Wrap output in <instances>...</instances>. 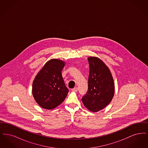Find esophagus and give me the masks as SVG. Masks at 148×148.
Returning <instances> with one entry per match:
<instances>
[{
	"label": "esophagus",
	"instance_id": "obj_1",
	"mask_svg": "<svg viewBox=\"0 0 148 148\" xmlns=\"http://www.w3.org/2000/svg\"><path fill=\"white\" fill-rule=\"evenodd\" d=\"M77 90H78V89H77V87H75V88H74L73 89H71V90H72L73 92H77Z\"/></svg>",
	"mask_w": 148,
	"mask_h": 148
}]
</instances>
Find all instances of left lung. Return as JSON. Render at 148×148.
<instances>
[{
	"label": "left lung",
	"instance_id": "8db88e82",
	"mask_svg": "<svg viewBox=\"0 0 148 148\" xmlns=\"http://www.w3.org/2000/svg\"><path fill=\"white\" fill-rule=\"evenodd\" d=\"M88 89L82 97L85 106L92 112L103 109L112 101L114 94V83L108 67L98 58L90 56Z\"/></svg>",
	"mask_w": 148,
	"mask_h": 148
}]
</instances>
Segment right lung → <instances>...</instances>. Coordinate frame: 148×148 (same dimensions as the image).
<instances>
[{"instance_id":"add662e5","label":"right lung","mask_w":148,"mask_h":148,"mask_svg":"<svg viewBox=\"0 0 148 148\" xmlns=\"http://www.w3.org/2000/svg\"><path fill=\"white\" fill-rule=\"evenodd\" d=\"M65 62L53 59L45 64L33 82L32 93L36 103L45 109H53L66 97V87L62 71Z\"/></svg>"}]
</instances>
